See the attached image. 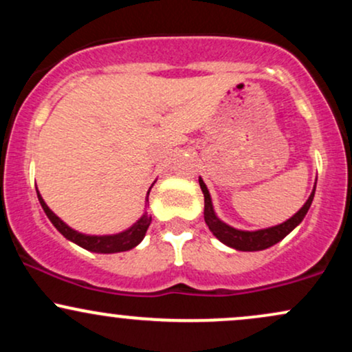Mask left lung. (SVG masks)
<instances>
[{"mask_svg": "<svg viewBox=\"0 0 352 352\" xmlns=\"http://www.w3.org/2000/svg\"><path fill=\"white\" fill-rule=\"evenodd\" d=\"M200 182V188L204 192L205 197V210H204V217H205V223L208 225L210 232L215 235L221 243L232 246V248L240 250V252H260V250L270 248L278 241H281L283 238L288 235L292 230H294L298 225L301 223L302 218H305L306 213L313 204V197H314V190L313 193L309 195V199L306 200V204L300 208V212L294 213V215L286 220L285 223L276 225V227L272 228H265V230H258V232H243V230H236L230 225L223 223L220 218H217L215 212H213V205H212V199H210V193L207 185L204 184V180L199 179Z\"/></svg>", "mask_w": 352, "mask_h": 352, "instance_id": "8db88e82", "label": "left lung"}]
</instances>
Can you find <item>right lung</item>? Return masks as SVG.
Listing matches in <instances>:
<instances>
[{
	"label": "right lung",
	"mask_w": 352,
	"mask_h": 352,
	"mask_svg": "<svg viewBox=\"0 0 352 352\" xmlns=\"http://www.w3.org/2000/svg\"><path fill=\"white\" fill-rule=\"evenodd\" d=\"M36 192H38V188H36ZM148 192H151V190H148ZM38 199L44 210V213H46L47 218L51 220V223L54 225V227L67 238V240L74 241L76 245L82 246V248L89 250V252H96V253L127 252V250L134 248V246H137L144 240L145 232H147L148 225L152 223V217H148L147 213H145L134 227L125 230L122 233H117V235H109V236H89V235H82V233L79 232H74V230L67 227L59 217H56L50 210V207L44 204L43 197L39 195V192H38ZM147 201H148V193H147Z\"/></svg>",
	"instance_id": "right-lung-1"
}]
</instances>
